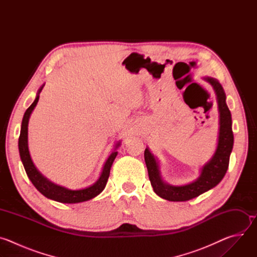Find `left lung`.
<instances>
[{"instance_id":"obj_1","label":"left lung","mask_w":257,"mask_h":257,"mask_svg":"<svg viewBox=\"0 0 257 257\" xmlns=\"http://www.w3.org/2000/svg\"><path fill=\"white\" fill-rule=\"evenodd\" d=\"M215 90L219 111V134L216 151L212 159L202 168L200 177L184 186H172L162 180L159 165L149 149L144 151V160L149 171L150 181L154 191L169 201H186L216 186L227 173L230 155L233 150L234 134L232 130V116L226 103V94L219 82L210 77L205 78Z\"/></svg>"}]
</instances>
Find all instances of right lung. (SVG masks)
I'll return each mask as SVG.
<instances>
[{
	"label": "right lung",
	"instance_id": "right-lung-1",
	"mask_svg": "<svg viewBox=\"0 0 257 257\" xmlns=\"http://www.w3.org/2000/svg\"><path fill=\"white\" fill-rule=\"evenodd\" d=\"M44 87V86H43ZM43 87L40 89L39 93L42 91ZM40 98V95L38 94L34 101L31 103V105L26 109V112L24 114L22 124H21V130H20V136H19V141H18V148H19V154L20 158L22 161V164L24 166L25 172L32 182V184L34 187L38 189L43 195L46 197L62 202V203H78L82 201L89 200L96 195H98L103 188L105 187V184L107 182L108 176H109V170H111V167L113 165L114 160L116 159L118 152H114L111 154V156L108 157L106 160L101 175L99 179L94 183V184L90 187L80 189V190H70L65 187L59 186L54 184V183L50 182L47 178H45L39 171L36 169L31 161L29 151H28V143H27V126H28V120L30 117L31 112L33 111L34 106L38 103ZM120 145V143L117 144L116 149Z\"/></svg>",
	"mask_w": 257,
	"mask_h": 257
}]
</instances>
